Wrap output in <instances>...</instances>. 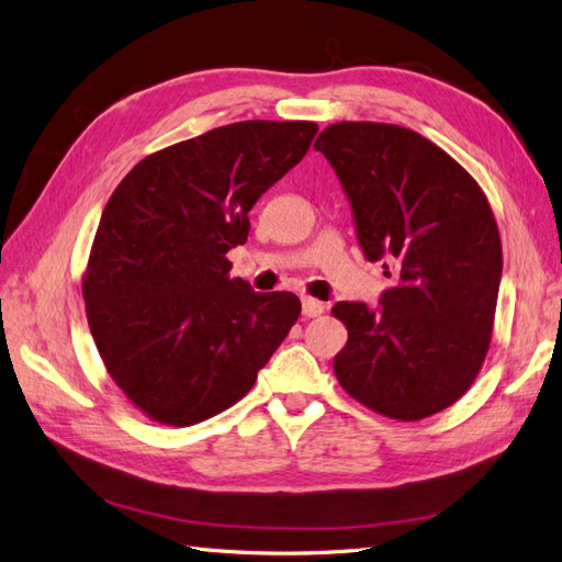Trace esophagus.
<instances>
[{"instance_id": "esophagus-1", "label": "esophagus", "mask_w": 562, "mask_h": 562, "mask_svg": "<svg viewBox=\"0 0 562 562\" xmlns=\"http://www.w3.org/2000/svg\"><path fill=\"white\" fill-rule=\"evenodd\" d=\"M322 313H324L322 301H317V297H310V295L303 297V315L305 317H319Z\"/></svg>"}]
</instances>
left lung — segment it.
<instances>
[{
    "label": "left lung",
    "instance_id": "8db88e82",
    "mask_svg": "<svg viewBox=\"0 0 562 562\" xmlns=\"http://www.w3.org/2000/svg\"><path fill=\"white\" fill-rule=\"evenodd\" d=\"M315 148L351 202L366 259L396 269L378 310L331 307L348 329L336 380L382 416L428 418L469 390L491 346L503 245L488 199L452 156L398 124L336 122Z\"/></svg>",
    "mask_w": 562,
    "mask_h": 562
}]
</instances>
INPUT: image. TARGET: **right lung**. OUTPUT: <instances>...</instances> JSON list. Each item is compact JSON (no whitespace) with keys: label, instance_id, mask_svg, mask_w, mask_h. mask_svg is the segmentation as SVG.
<instances>
[{"label":"right lung","instance_id":"1","mask_svg":"<svg viewBox=\"0 0 562 562\" xmlns=\"http://www.w3.org/2000/svg\"><path fill=\"white\" fill-rule=\"evenodd\" d=\"M315 122L247 120L139 160L108 199L83 273L103 363L144 414L194 426L252 390L301 301L231 279L249 209L297 166Z\"/></svg>","mask_w":562,"mask_h":562}]
</instances>
